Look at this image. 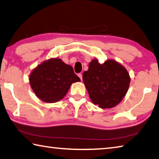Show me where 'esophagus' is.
<instances>
[{"label":"esophagus","mask_w":159,"mask_h":159,"mask_svg":"<svg viewBox=\"0 0 159 159\" xmlns=\"http://www.w3.org/2000/svg\"><path fill=\"white\" fill-rule=\"evenodd\" d=\"M78 76H79V77L80 78V79L82 80V79H83V75H82V74H79V75H78Z\"/></svg>","instance_id":"esophagus-1"}]
</instances>
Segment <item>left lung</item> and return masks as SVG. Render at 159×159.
<instances>
[{
  "mask_svg": "<svg viewBox=\"0 0 159 159\" xmlns=\"http://www.w3.org/2000/svg\"><path fill=\"white\" fill-rule=\"evenodd\" d=\"M83 80L93 104L109 109L124 98L130 77L127 69L116 60L109 59L101 64L95 58L89 63L88 71L83 72Z\"/></svg>",
  "mask_w": 159,
  "mask_h": 159,
  "instance_id": "left-lung-1",
  "label": "left lung"
}]
</instances>
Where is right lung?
<instances>
[{"label":"right lung","mask_w":159,"mask_h":159,"mask_svg":"<svg viewBox=\"0 0 159 159\" xmlns=\"http://www.w3.org/2000/svg\"><path fill=\"white\" fill-rule=\"evenodd\" d=\"M80 79L71 66L60 58H50L32 70L29 83L38 98L47 103H55L63 99L73 83Z\"/></svg>","instance_id":"add662e5"}]
</instances>
